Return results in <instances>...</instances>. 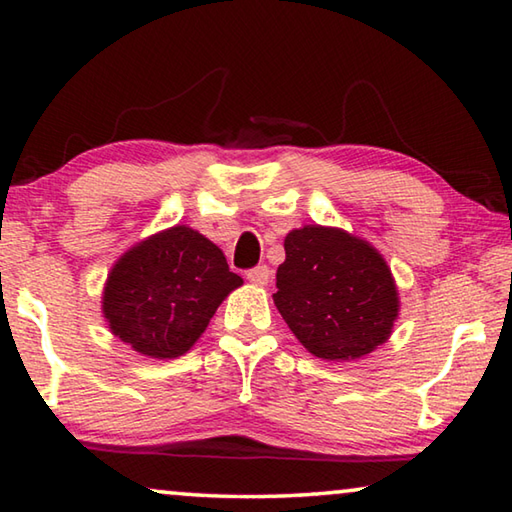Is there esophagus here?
<instances>
[{
  "instance_id": "1",
  "label": "esophagus",
  "mask_w": 512,
  "mask_h": 512,
  "mask_svg": "<svg viewBox=\"0 0 512 512\" xmlns=\"http://www.w3.org/2000/svg\"><path fill=\"white\" fill-rule=\"evenodd\" d=\"M248 282H253L255 287H266L268 282H271V271H268V266H257L253 271L246 273Z\"/></svg>"
}]
</instances>
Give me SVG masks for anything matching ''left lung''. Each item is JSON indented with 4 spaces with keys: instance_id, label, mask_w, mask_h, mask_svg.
Returning a JSON list of instances; mask_svg holds the SVG:
<instances>
[{
    "instance_id": "1",
    "label": "left lung",
    "mask_w": 512,
    "mask_h": 512,
    "mask_svg": "<svg viewBox=\"0 0 512 512\" xmlns=\"http://www.w3.org/2000/svg\"><path fill=\"white\" fill-rule=\"evenodd\" d=\"M273 302L318 359L357 361L393 334L400 293L384 255L348 230L302 225L284 237Z\"/></svg>"
}]
</instances>
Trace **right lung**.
Returning a JSON list of instances; mask_svg holds the SVG:
<instances>
[{"label": "right lung", "mask_w": 512, "mask_h": 512, "mask_svg": "<svg viewBox=\"0 0 512 512\" xmlns=\"http://www.w3.org/2000/svg\"><path fill=\"white\" fill-rule=\"evenodd\" d=\"M241 284L219 246L178 223L137 241L112 264L101 314L135 352L167 361L194 348L214 311Z\"/></svg>", "instance_id": "right-lung-1"}]
</instances>
